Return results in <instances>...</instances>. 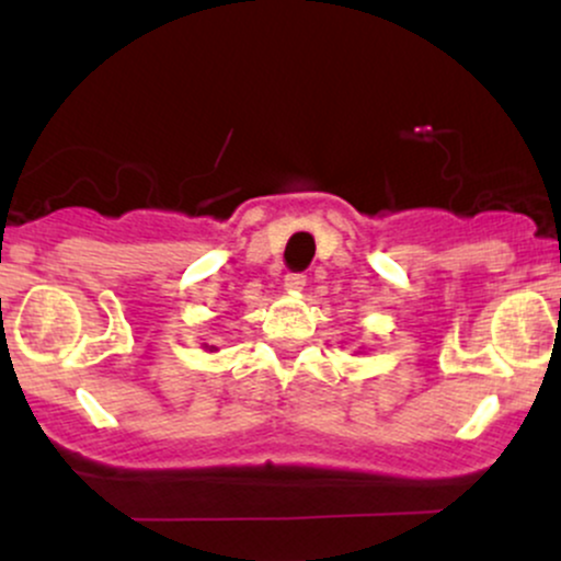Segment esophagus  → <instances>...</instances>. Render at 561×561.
Masks as SVG:
<instances>
[{"label": "esophagus", "instance_id": "1", "mask_svg": "<svg viewBox=\"0 0 561 561\" xmlns=\"http://www.w3.org/2000/svg\"><path fill=\"white\" fill-rule=\"evenodd\" d=\"M306 287V274H287L285 276V289L289 293H298V289Z\"/></svg>", "mask_w": 561, "mask_h": 561}]
</instances>
